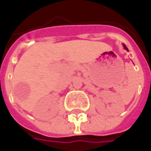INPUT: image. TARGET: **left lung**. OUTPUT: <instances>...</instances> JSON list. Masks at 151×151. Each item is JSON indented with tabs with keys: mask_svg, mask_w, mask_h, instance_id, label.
I'll return each instance as SVG.
<instances>
[{
	"mask_svg": "<svg viewBox=\"0 0 151 151\" xmlns=\"http://www.w3.org/2000/svg\"><path fill=\"white\" fill-rule=\"evenodd\" d=\"M124 49L126 50H128V48H127V47H126V45H124Z\"/></svg>",
	"mask_w": 151,
	"mask_h": 151,
	"instance_id": "obj_1",
	"label": "left lung"
}]
</instances>
